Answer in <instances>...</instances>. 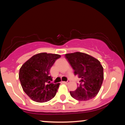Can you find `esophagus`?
Returning <instances> with one entry per match:
<instances>
[{
    "instance_id": "1",
    "label": "esophagus",
    "mask_w": 125,
    "mask_h": 125,
    "mask_svg": "<svg viewBox=\"0 0 125 125\" xmlns=\"http://www.w3.org/2000/svg\"><path fill=\"white\" fill-rule=\"evenodd\" d=\"M62 82L64 84H67V83H69L70 82V81H69V80H68V81H67V82Z\"/></svg>"
}]
</instances>
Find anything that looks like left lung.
I'll use <instances>...</instances> for the list:
<instances>
[{
	"mask_svg": "<svg viewBox=\"0 0 125 125\" xmlns=\"http://www.w3.org/2000/svg\"><path fill=\"white\" fill-rule=\"evenodd\" d=\"M74 74L81 79L74 91L70 92L76 100L86 101L94 98L101 88L104 81V67L97 59L84 53L74 52L65 54Z\"/></svg>",
	"mask_w": 125,
	"mask_h": 125,
	"instance_id": "1",
	"label": "left lung"
}]
</instances>
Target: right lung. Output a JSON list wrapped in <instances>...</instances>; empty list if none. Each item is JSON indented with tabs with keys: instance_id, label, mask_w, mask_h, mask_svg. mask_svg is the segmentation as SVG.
Returning a JSON list of instances; mask_svg holds the SVG:
<instances>
[{
	"instance_id": "add662e5",
	"label": "right lung",
	"mask_w": 125,
	"mask_h": 125,
	"mask_svg": "<svg viewBox=\"0 0 125 125\" xmlns=\"http://www.w3.org/2000/svg\"><path fill=\"white\" fill-rule=\"evenodd\" d=\"M61 56L58 54L40 53L22 64L19 78L23 91L32 100L43 103L56 95L60 83H51L52 78L49 72L56 60Z\"/></svg>"
}]
</instances>
